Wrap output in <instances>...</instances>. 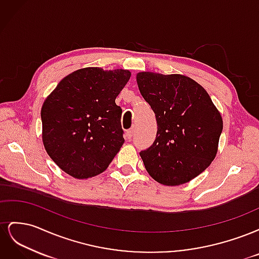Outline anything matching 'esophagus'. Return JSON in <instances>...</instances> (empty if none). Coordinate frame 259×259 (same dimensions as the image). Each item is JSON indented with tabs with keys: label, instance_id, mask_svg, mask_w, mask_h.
Wrapping results in <instances>:
<instances>
[{
	"label": "esophagus",
	"instance_id": "34e87169",
	"mask_svg": "<svg viewBox=\"0 0 259 259\" xmlns=\"http://www.w3.org/2000/svg\"><path fill=\"white\" fill-rule=\"evenodd\" d=\"M133 136H134V128H131L126 132V135H125V138H126V140H130L133 138Z\"/></svg>",
	"mask_w": 259,
	"mask_h": 259
}]
</instances>
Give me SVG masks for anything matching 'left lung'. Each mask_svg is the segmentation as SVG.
<instances>
[{
    "label": "left lung",
    "instance_id": "1",
    "mask_svg": "<svg viewBox=\"0 0 259 259\" xmlns=\"http://www.w3.org/2000/svg\"><path fill=\"white\" fill-rule=\"evenodd\" d=\"M137 84L158 124L153 144L139 152L146 169L166 186L190 182L215 158L221 113L207 92L188 76L140 72Z\"/></svg>",
    "mask_w": 259,
    "mask_h": 259
}]
</instances>
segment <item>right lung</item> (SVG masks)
Here are the masks:
<instances>
[{
	"label": "right lung",
	"mask_w": 259,
	"mask_h": 259,
	"mask_svg": "<svg viewBox=\"0 0 259 259\" xmlns=\"http://www.w3.org/2000/svg\"><path fill=\"white\" fill-rule=\"evenodd\" d=\"M130 77L122 69H80L64 77L44 101L45 150L67 174L79 179L96 176L120 151L124 132L115 98Z\"/></svg>",
	"instance_id": "right-lung-1"
}]
</instances>
